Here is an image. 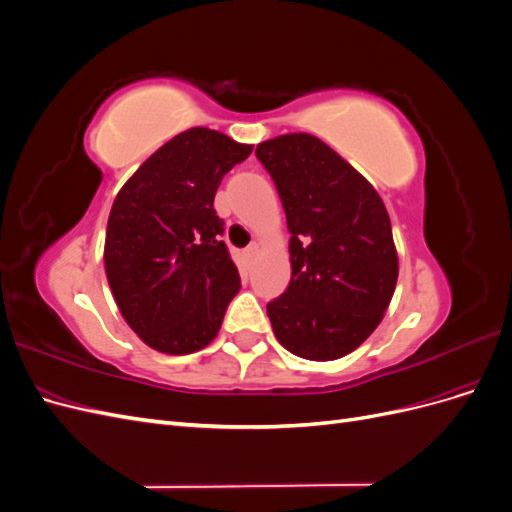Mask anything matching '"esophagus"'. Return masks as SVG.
<instances>
[{"label": "esophagus", "mask_w": 512, "mask_h": 512, "mask_svg": "<svg viewBox=\"0 0 512 512\" xmlns=\"http://www.w3.org/2000/svg\"><path fill=\"white\" fill-rule=\"evenodd\" d=\"M258 245L256 243H252L250 247H247V250H245V258H247V262H254L256 260V256H258Z\"/></svg>", "instance_id": "esophagus-1"}]
</instances>
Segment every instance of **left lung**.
<instances>
[{
	"label": "left lung",
	"instance_id": "1",
	"mask_svg": "<svg viewBox=\"0 0 512 512\" xmlns=\"http://www.w3.org/2000/svg\"><path fill=\"white\" fill-rule=\"evenodd\" d=\"M290 230V284L267 305L273 333L307 361H335L376 331L399 258L391 218L359 170L318 136L292 132L256 147Z\"/></svg>",
	"mask_w": 512,
	"mask_h": 512
}]
</instances>
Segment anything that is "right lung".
<instances>
[{"instance_id":"add662e5","label":"right lung","mask_w":512,"mask_h":512,"mask_svg":"<svg viewBox=\"0 0 512 512\" xmlns=\"http://www.w3.org/2000/svg\"><path fill=\"white\" fill-rule=\"evenodd\" d=\"M252 153L230 136L190 128L164 143L123 183L108 215L104 269L119 312L164 354L203 350L241 288L213 198Z\"/></svg>"}]
</instances>
